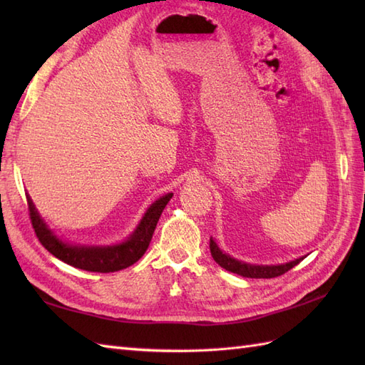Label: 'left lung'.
Segmentation results:
<instances>
[{"label": "left lung", "mask_w": 365, "mask_h": 365, "mask_svg": "<svg viewBox=\"0 0 365 365\" xmlns=\"http://www.w3.org/2000/svg\"><path fill=\"white\" fill-rule=\"evenodd\" d=\"M210 252L215 262L224 269H227L230 273H235L243 277H252V279L277 277L287 273V271L292 269L294 265H298V263L304 259V257H299L297 260L284 263V265H251V263L237 260L234 257H230V255H227L226 252H222L218 247V245L215 243L213 238H210Z\"/></svg>", "instance_id": "8db88e82"}]
</instances>
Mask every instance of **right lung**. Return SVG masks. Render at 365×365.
Returning a JSON list of instances; mask_svg holds the SVG:
<instances>
[{
  "mask_svg": "<svg viewBox=\"0 0 365 365\" xmlns=\"http://www.w3.org/2000/svg\"><path fill=\"white\" fill-rule=\"evenodd\" d=\"M170 197H173V192H168V195L160 197L158 200H155L147 208L141 222L138 224L133 234L125 242L113 246H83L66 243L54 235L41 218V215L37 213L33 200L26 196L31 222H33L38 242L42 243L45 250L51 252L54 257L66 262L67 265L86 271H94V273H113V271L131 267L135 262L141 259L150 245L155 227H157L160 216Z\"/></svg>",
  "mask_w": 365,
  "mask_h": 365,
  "instance_id": "1",
  "label": "right lung"
}]
</instances>
